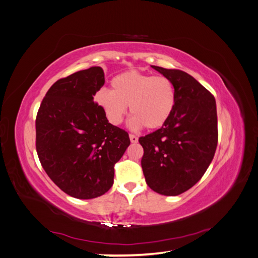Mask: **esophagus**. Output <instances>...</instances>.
Segmentation results:
<instances>
[{
  "label": "esophagus",
  "mask_w": 258,
  "mask_h": 258,
  "mask_svg": "<svg viewBox=\"0 0 258 258\" xmlns=\"http://www.w3.org/2000/svg\"><path fill=\"white\" fill-rule=\"evenodd\" d=\"M129 138H130V141L133 142V143H137V142H138V137H137V136H135V135H130V136H129Z\"/></svg>",
  "instance_id": "1"
}]
</instances>
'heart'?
<instances>
[{"mask_svg": "<svg viewBox=\"0 0 258 258\" xmlns=\"http://www.w3.org/2000/svg\"><path fill=\"white\" fill-rule=\"evenodd\" d=\"M111 91L98 90L94 102L106 119L114 125L120 124L128 111L129 127L133 130L146 127L158 129L171 117L176 102L174 85L164 75H152L139 71L118 74L110 82Z\"/></svg>", "mask_w": 258, "mask_h": 258, "instance_id": "obj_1", "label": "heart"}]
</instances>
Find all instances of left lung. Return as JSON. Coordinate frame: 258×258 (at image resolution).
Wrapping results in <instances>:
<instances>
[{
  "label": "left lung",
  "mask_w": 258,
  "mask_h": 258,
  "mask_svg": "<svg viewBox=\"0 0 258 258\" xmlns=\"http://www.w3.org/2000/svg\"><path fill=\"white\" fill-rule=\"evenodd\" d=\"M172 82L175 107L162 127L139 142L144 177L151 189L178 196L203 177L218 144L216 99L188 73L151 66Z\"/></svg>",
  "instance_id": "left-lung-1"
}]
</instances>
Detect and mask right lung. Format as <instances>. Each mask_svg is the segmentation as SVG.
<instances>
[{
  "instance_id": "add662e5",
  "label": "right lung",
  "mask_w": 258,
  "mask_h": 258,
  "mask_svg": "<svg viewBox=\"0 0 258 258\" xmlns=\"http://www.w3.org/2000/svg\"><path fill=\"white\" fill-rule=\"evenodd\" d=\"M105 83L100 67L60 79L50 87L36 118V150L48 176L78 199H93L114 184V166L129 147L94 103Z\"/></svg>"
}]
</instances>
